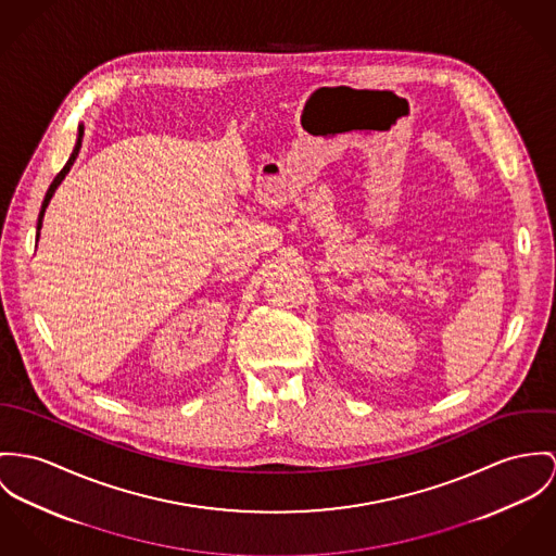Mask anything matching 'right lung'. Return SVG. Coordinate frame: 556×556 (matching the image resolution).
Masks as SVG:
<instances>
[{"label":"right lung","instance_id":"1","mask_svg":"<svg viewBox=\"0 0 556 556\" xmlns=\"http://www.w3.org/2000/svg\"><path fill=\"white\" fill-rule=\"evenodd\" d=\"M83 135H85V127L80 125V127H78V141H76V148H74V152H72L70 161L65 163V167H63L61 172L56 173V177L52 179V184H50V188H48V192H46V197H43L42 212H40V217H38V237H40V228H42L43 212H46V207H48V203H50V199H52V194H54L56 186L63 181V177L67 175L70 167L74 165V161H76V156H78V152H80V146H83Z\"/></svg>","mask_w":556,"mask_h":556}]
</instances>
